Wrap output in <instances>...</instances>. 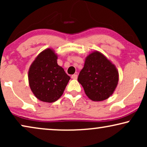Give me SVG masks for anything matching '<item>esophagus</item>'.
I'll use <instances>...</instances> for the list:
<instances>
[{
    "instance_id": "esophagus-1",
    "label": "esophagus",
    "mask_w": 147,
    "mask_h": 147,
    "mask_svg": "<svg viewBox=\"0 0 147 147\" xmlns=\"http://www.w3.org/2000/svg\"><path fill=\"white\" fill-rule=\"evenodd\" d=\"M71 78L74 80H76L78 78V75L77 74H74V75L71 76Z\"/></svg>"
}]
</instances>
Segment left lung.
<instances>
[{"label": "left lung", "mask_w": 147, "mask_h": 147, "mask_svg": "<svg viewBox=\"0 0 147 147\" xmlns=\"http://www.w3.org/2000/svg\"><path fill=\"white\" fill-rule=\"evenodd\" d=\"M118 78V71L114 64L100 51H95L86 57L78 81L90 100L99 102L112 95Z\"/></svg>", "instance_id": "left-lung-1"}]
</instances>
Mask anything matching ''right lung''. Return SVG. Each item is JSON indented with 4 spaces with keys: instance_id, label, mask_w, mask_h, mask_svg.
Instances as JSON below:
<instances>
[{
    "instance_id": "add662e5",
    "label": "right lung",
    "mask_w": 147,
    "mask_h": 147,
    "mask_svg": "<svg viewBox=\"0 0 147 147\" xmlns=\"http://www.w3.org/2000/svg\"><path fill=\"white\" fill-rule=\"evenodd\" d=\"M57 59L54 50L47 48L37 56L29 67L30 88L35 97L42 102L57 101L70 80L63 68L57 64Z\"/></svg>"
}]
</instances>
